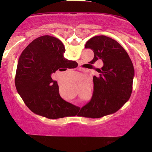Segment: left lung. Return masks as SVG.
<instances>
[{
  "label": "left lung",
  "mask_w": 152,
  "mask_h": 152,
  "mask_svg": "<svg viewBox=\"0 0 152 152\" xmlns=\"http://www.w3.org/2000/svg\"><path fill=\"white\" fill-rule=\"evenodd\" d=\"M85 48L94 53L91 64L100 59L99 76L93 77V93L82 108V116L99 118L118 111L129 100L132 92L134 68L123 47L114 39L100 35L89 39Z\"/></svg>",
  "instance_id": "8db88e82"
}]
</instances>
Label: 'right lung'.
<instances>
[{
	"mask_svg": "<svg viewBox=\"0 0 152 152\" xmlns=\"http://www.w3.org/2000/svg\"><path fill=\"white\" fill-rule=\"evenodd\" d=\"M65 47L56 37L45 35L32 41L20 54L15 76L18 93L34 113L49 119L67 117L80 108L60 96L51 75L70 68L76 61L64 57Z\"/></svg>",
	"mask_w": 152,
	"mask_h": 152,
	"instance_id": "1",
	"label": "right lung"
}]
</instances>
